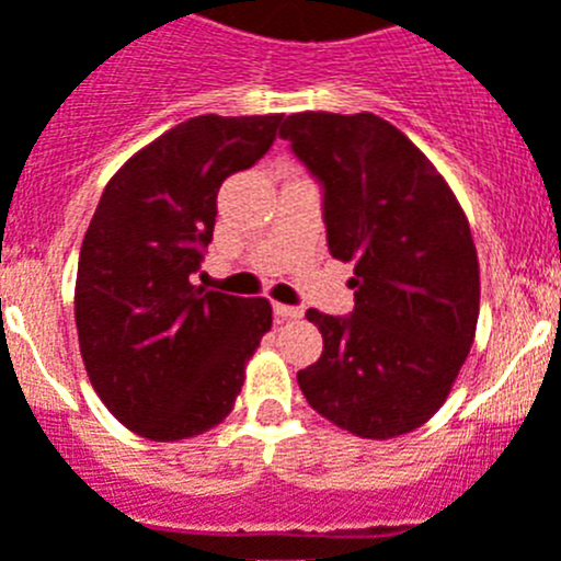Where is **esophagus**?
Returning a JSON list of instances; mask_svg holds the SVG:
<instances>
[{
	"mask_svg": "<svg viewBox=\"0 0 561 561\" xmlns=\"http://www.w3.org/2000/svg\"><path fill=\"white\" fill-rule=\"evenodd\" d=\"M274 316H276V321H293V318L305 316V310H301V307H290V305H274Z\"/></svg>",
	"mask_w": 561,
	"mask_h": 561,
	"instance_id": "1",
	"label": "esophagus"
}]
</instances>
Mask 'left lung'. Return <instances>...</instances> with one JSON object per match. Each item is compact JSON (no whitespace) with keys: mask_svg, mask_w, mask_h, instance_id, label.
Segmentation results:
<instances>
[{"mask_svg":"<svg viewBox=\"0 0 561 561\" xmlns=\"http://www.w3.org/2000/svg\"><path fill=\"white\" fill-rule=\"evenodd\" d=\"M279 138L316 176L327 243L354 263V312L307 310L323 354L298 370L312 410L387 439L443 407L473 345L479 256L451 187L374 113L287 115Z\"/></svg>","mask_w":561,"mask_h":561,"instance_id":"obj_1","label":"left lung"}]
</instances>
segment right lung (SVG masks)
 <instances>
[{
    "mask_svg": "<svg viewBox=\"0 0 561 561\" xmlns=\"http://www.w3.org/2000/svg\"><path fill=\"white\" fill-rule=\"evenodd\" d=\"M282 115H196L107 182L82 240L75 318L93 390L149 439L221 423L271 329L265 298L193 285L218 187L274 146Z\"/></svg>",
    "mask_w": 561,
    "mask_h": 561,
    "instance_id": "1",
    "label": "right lung"
}]
</instances>
